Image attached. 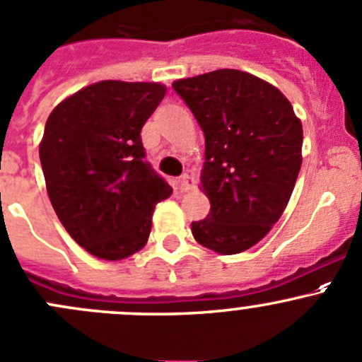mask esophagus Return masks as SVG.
<instances>
[{
	"instance_id": "obj_1",
	"label": "esophagus",
	"mask_w": 362,
	"mask_h": 362,
	"mask_svg": "<svg viewBox=\"0 0 362 362\" xmlns=\"http://www.w3.org/2000/svg\"><path fill=\"white\" fill-rule=\"evenodd\" d=\"M178 182H180V191H189L192 187V184H194V178L189 173H184Z\"/></svg>"
}]
</instances>
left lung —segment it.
Instances as JSON below:
<instances>
[{"mask_svg": "<svg viewBox=\"0 0 362 362\" xmlns=\"http://www.w3.org/2000/svg\"><path fill=\"white\" fill-rule=\"evenodd\" d=\"M205 134L202 185L210 199L196 242L237 255L278 223L303 164V124L267 81L221 69L173 83Z\"/></svg>", "mask_w": 362, "mask_h": 362, "instance_id": "left-lung-1", "label": "left lung"}]
</instances>
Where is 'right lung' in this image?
I'll use <instances>...</instances> for the list:
<instances>
[{
	"label": "right lung",
	"mask_w": 362,
	"mask_h": 362,
	"mask_svg": "<svg viewBox=\"0 0 362 362\" xmlns=\"http://www.w3.org/2000/svg\"><path fill=\"white\" fill-rule=\"evenodd\" d=\"M164 95L159 83L100 81L62 100L45 122L38 153L49 199L70 237L97 258L138 252L153 209L173 192L141 143Z\"/></svg>",
	"instance_id": "add662e5"
}]
</instances>
